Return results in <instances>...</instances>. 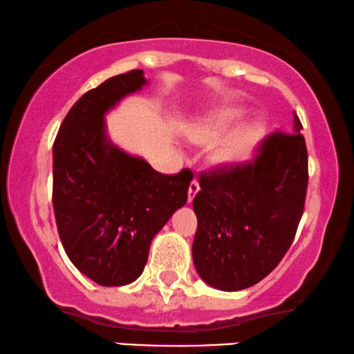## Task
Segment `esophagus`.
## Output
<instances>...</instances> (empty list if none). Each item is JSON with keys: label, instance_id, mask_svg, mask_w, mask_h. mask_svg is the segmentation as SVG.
Masks as SVG:
<instances>
[{"label": "esophagus", "instance_id": "1", "mask_svg": "<svg viewBox=\"0 0 354 354\" xmlns=\"http://www.w3.org/2000/svg\"><path fill=\"white\" fill-rule=\"evenodd\" d=\"M198 191H199V181L194 178V180L189 183V189H187V201H189V203L194 199V196L198 194Z\"/></svg>", "mask_w": 354, "mask_h": 354}]
</instances>
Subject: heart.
<instances>
[{
  "instance_id": "b5f03b06",
  "label": "heart",
  "mask_w": 354,
  "mask_h": 354,
  "mask_svg": "<svg viewBox=\"0 0 354 354\" xmlns=\"http://www.w3.org/2000/svg\"><path fill=\"white\" fill-rule=\"evenodd\" d=\"M245 113L235 107H223V109L214 111L205 115V118L196 120L194 124L187 129V138L192 144L198 145H210L218 140L223 133L243 118ZM263 127L261 122L253 120V122L243 124L232 131L229 136L223 137L216 145L212 151L214 162L222 165H232L247 160L257 145L261 140Z\"/></svg>"
}]
</instances>
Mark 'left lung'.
Wrapping results in <instances>:
<instances>
[{
    "label": "left lung",
    "instance_id": "8db88e82",
    "mask_svg": "<svg viewBox=\"0 0 354 354\" xmlns=\"http://www.w3.org/2000/svg\"><path fill=\"white\" fill-rule=\"evenodd\" d=\"M302 124L272 132L252 162L199 176L192 201V259L204 283L241 290L266 277L288 252L306 204L308 168Z\"/></svg>",
    "mask_w": 354,
    "mask_h": 354
}]
</instances>
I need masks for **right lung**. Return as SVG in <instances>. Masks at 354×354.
I'll return each instance as SVG.
<instances>
[{
    "label": "right lung",
    "instance_id": "right-lung-1",
    "mask_svg": "<svg viewBox=\"0 0 354 354\" xmlns=\"http://www.w3.org/2000/svg\"><path fill=\"white\" fill-rule=\"evenodd\" d=\"M142 70L106 80L75 102L53 142V212L70 261L100 286L144 271L153 236L187 201L191 169L155 171L106 133L104 114L145 86Z\"/></svg>",
    "mask_w": 354,
    "mask_h": 354
}]
</instances>
